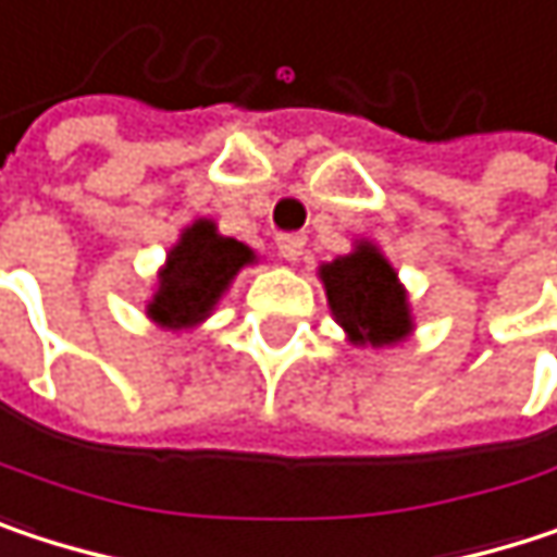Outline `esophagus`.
I'll use <instances>...</instances> for the list:
<instances>
[{"mask_svg": "<svg viewBox=\"0 0 557 557\" xmlns=\"http://www.w3.org/2000/svg\"><path fill=\"white\" fill-rule=\"evenodd\" d=\"M302 248H306V238L302 235H280L277 238V251L283 261H299Z\"/></svg>", "mask_w": 557, "mask_h": 557, "instance_id": "obj_1", "label": "esophagus"}]
</instances>
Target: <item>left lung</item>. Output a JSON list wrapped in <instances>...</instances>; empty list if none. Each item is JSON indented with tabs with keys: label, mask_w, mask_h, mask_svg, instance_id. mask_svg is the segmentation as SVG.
<instances>
[{
	"label": "left lung",
	"mask_w": 557,
	"mask_h": 557,
	"mask_svg": "<svg viewBox=\"0 0 557 557\" xmlns=\"http://www.w3.org/2000/svg\"><path fill=\"white\" fill-rule=\"evenodd\" d=\"M329 309L351 345L387 348L412 332L406 289L377 245L358 242L351 255L319 268Z\"/></svg>",
	"instance_id": "left-lung-1"
}]
</instances>
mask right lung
<instances>
[{"label": "right lung", "mask_w": 557, "mask_h": 557, "mask_svg": "<svg viewBox=\"0 0 557 557\" xmlns=\"http://www.w3.org/2000/svg\"><path fill=\"white\" fill-rule=\"evenodd\" d=\"M248 264H255V251L248 245L219 235L215 222L196 219L170 248L168 264L158 274V289L145 309L148 319L170 332L199 325Z\"/></svg>", "instance_id": "add662e5"}]
</instances>
